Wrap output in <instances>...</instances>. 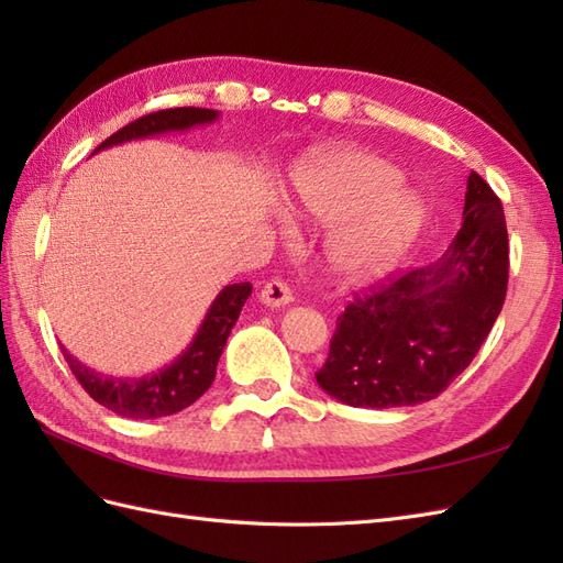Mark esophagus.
<instances>
[{
    "label": "esophagus",
    "instance_id": "obj_1",
    "mask_svg": "<svg viewBox=\"0 0 563 563\" xmlns=\"http://www.w3.org/2000/svg\"><path fill=\"white\" fill-rule=\"evenodd\" d=\"M261 302L265 305V308H272V310L286 308V305L294 302V294H291V288H288L286 282L272 279V282H267V284L263 286Z\"/></svg>",
    "mask_w": 563,
    "mask_h": 563
}]
</instances>
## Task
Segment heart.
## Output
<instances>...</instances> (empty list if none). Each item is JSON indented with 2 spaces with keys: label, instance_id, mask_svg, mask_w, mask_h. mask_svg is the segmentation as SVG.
<instances>
[{
  "label": "heart",
  "instance_id": "obj_1",
  "mask_svg": "<svg viewBox=\"0 0 563 563\" xmlns=\"http://www.w3.org/2000/svg\"><path fill=\"white\" fill-rule=\"evenodd\" d=\"M401 183L397 166L356 147L319 150L298 166L286 209L329 225L323 258L340 286L383 279L418 240L428 211Z\"/></svg>",
  "mask_w": 563,
  "mask_h": 563
}]
</instances>
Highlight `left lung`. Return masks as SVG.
Segmentation results:
<instances>
[{
    "mask_svg": "<svg viewBox=\"0 0 563 563\" xmlns=\"http://www.w3.org/2000/svg\"><path fill=\"white\" fill-rule=\"evenodd\" d=\"M503 203L470 174L463 225L441 258L389 277L338 317L314 378L356 408L416 406L439 397L479 352L507 294Z\"/></svg>",
    "mask_w": 563,
    "mask_h": 563,
    "instance_id": "1",
    "label": "left lung"
}]
</instances>
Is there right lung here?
Listing matches in <instances>:
<instances>
[{
  "mask_svg": "<svg viewBox=\"0 0 563 563\" xmlns=\"http://www.w3.org/2000/svg\"><path fill=\"white\" fill-rule=\"evenodd\" d=\"M220 117L218 110L203 108H172L145 114L135 122L126 124L112 133L106 143H100L91 155L114 145H124L131 141L152 139L164 133H183L195 126H209ZM251 284H230L220 288V294L203 314L195 338L172 364L157 368L155 373H145L141 378H119L103 376L67 352L63 345V356L67 366L75 373L81 387L100 404L110 408L112 413L133 420H150L174 416L183 408L195 404L207 391L216 378V366L220 354L225 350L230 331L240 319L244 302L251 296Z\"/></svg>",
  "mask_w": 563,
  "mask_h": 563,
  "instance_id": "1",
  "label": "right lung"
}]
</instances>
